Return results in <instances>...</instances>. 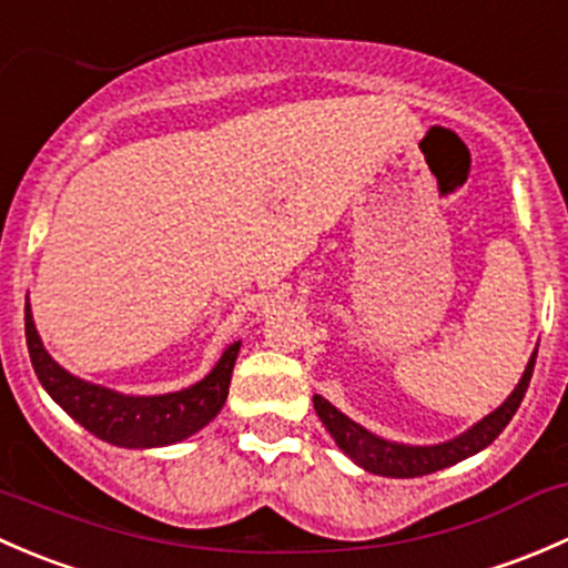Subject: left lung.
<instances>
[{
    "label": "left lung",
    "instance_id": "obj_1",
    "mask_svg": "<svg viewBox=\"0 0 568 568\" xmlns=\"http://www.w3.org/2000/svg\"><path fill=\"white\" fill-rule=\"evenodd\" d=\"M538 346L532 348L528 365H525V374L519 379V385L514 387V393L497 406L495 412L478 420L475 426H469L467 432H462L459 437L448 439V443L437 445H404L393 443V439L379 437V434L368 432L365 426L354 423L352 417L343 415L337 406H332L329 400L313 395V409L324 423V428L329 432V437L335 439L337 448L348 456L357 467H363L365 473L385 475V478H420V475L437 473V469L454 467L469 456L480 454L486 445L495 443L500 437L503 428L511 423L514 412L523 404L525 393H528L532 365H536Z\"/></svg>",
    "mask_w": 568,
    "mask_h": 568
}]
</instances>
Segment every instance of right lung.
<instances>
[{"label": "right lung", "instance_id": "obj_1", "mask_svg": "<svg viewBox=\"0 0 568 568\" xmlns=\"http://www.w3.org/2000/svg\"><path fill=\"white\" fill-rule=\"evenodd\" d=\"M24 332L32 368H36L43 390L54 398V404H60L79 426H84L104 443L140 450L175 445L209 426L225 406L233 365H236L239 348H242V341L227 343L214 368L183 390L125 395L112 387L79 379L45 352L36 318H32L30 296L24 305Z\"/></svg>", "mask_w": 568, "mask_h": 568}]
</instances>
